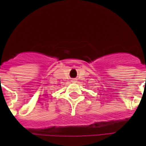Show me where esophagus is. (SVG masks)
I'll use <instances>...</instances> for the list:
<instances>
[{
  "instance_id": "obj_1",
  "label": "esophagus",
  "mask_w": 146,
  "mask_h": 146,
  "mask_svg": "<svg viewBox=\"0 0 146 146\" xmlns=\"http://www.w3.org/2000/svg\"><path fill=\"white\" fill-rule=\"evenodd\" d=\"M72 82H76V79H72Z\"/></svg>"
}]
</instances>
